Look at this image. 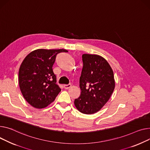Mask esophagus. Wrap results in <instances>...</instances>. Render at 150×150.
I'll return each mask as SVG.
<instances>
[{
	"instance_id": "esophagus-1",
	"label": "esophagus",
	"mask_w": 150,
	"mask_h": 150,
	"mask_svg": "<svg viewBox=\"0 0 150 150\" xmlns=\"http://www.w3.org/2000/svg\"><path fill=\"white\" fill-rule=\"evenodd\" d=\"M71 86H72L71 84H64V85L63 86V87H64V88L65 89H68V88H69L70 87H71Z\"/></svg>"
}]
</instances>
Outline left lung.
Masks as SVG:
<instances>
[{
	"label": "left lung",
	"mask_w": 150,
	"mask_h": 150,
	"mask_svg": "<svg viewBox=\"0 0 150 150\" xmlns=\"http://www.w3.org/2000/svg\"><path fill=\"white\" fill-rule=\"evenodd\" d=\"M82 58L81 95L75 99L74 104L81 113L91 115L100 110L109 100L115 87L114 74L103 57L85 54Z\"/></svg>",
	"instance_id": "8db88e82"
}]
</instances>
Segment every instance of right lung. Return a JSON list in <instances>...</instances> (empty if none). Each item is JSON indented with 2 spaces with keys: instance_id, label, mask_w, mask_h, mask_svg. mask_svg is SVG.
<instances>
[{
  "instance_id": "obj_1",
  "label": "right lung",
  "mask_w": 150,
  "mask_h": 150,
  "mask_svg": "<svg viewBox=\"0 0 150 150\" xmlns=\"http://www.w3.org/2000/svg\"><path fill=\"white\" fill-rule=\"evenodd\" d=\"M67 52L63 49H38L23 59L18 72L19 87L25 100L34 108L46 107L60 92L52 66L58 54Z\"/></svg>"
}]
</instances>
